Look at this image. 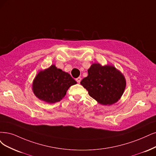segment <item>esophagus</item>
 I'll return each instance as SVG.
<instances>
[{"instance_id":"34e87169","label":"esophagus","mask_w":156,"mask_h":156,"mask_svg":"<svg viewBox=\"0 0 156 156\" xmlns=\"http://www.w3.org/2000/svg\"><path fill=\"white\" fill-rule=\"evenodd\" d=\"M76 82H77L78 83H80V82H81V80H82V78L78 77V78H77L76 79Z\"/></svg>"}]
</instances>
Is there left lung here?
I'll return each mask as SVG.
<instances>
[{"mask_svg":"<svg viewBox=\"0 0 156 156\" xmlns=\"http://www.w3.org/2000/svg\"><path fill=\"white\" fill-rule=\"evenodd\" d=\"M90 97L102 105H112L119 100L126 87L123 75L114 66L93 63L88 76L80 82Z\"/></svg>","mask_w":156,"mask_h":156,"instance_id":"left-lung-1","label":"left lung"}]
</instances>
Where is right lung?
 <instances>
[{
    "label": "right lung",
    "instance_id": "add662e5",
    "mask_svg": "<svg viewBox=\"0 0 156 156\" xmlns=\"http://www.w3.org/2000/svg\"><path fill=\"white\" fill-rule=\"evenodd\" d=\"M76 83L70 74L53 65L37 75L33 81V90L40 100L54 103L60 101L68 89Z\"/></svg>",
    "mask_w": 156,
    "mask_h": 156
}]
</instances>
